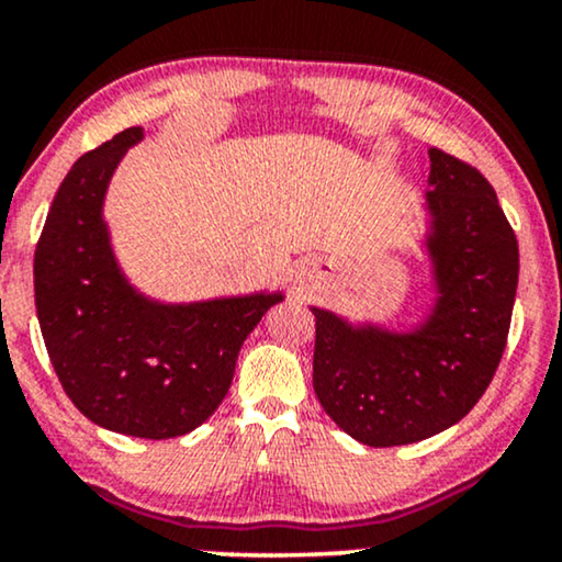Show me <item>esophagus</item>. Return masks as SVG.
<instances>
[{
    "instance_id": "esophagus-1",
    "label": "esophagus",
    "mask_w": 562,
    "mask_h": 562,
    "mask_svg": "<svg viewBox=\"0 0 562 562\" xmlns=\"http://www.w3.org/2000/svg\"><path fill=\"white\" fill-rule=\"evenodd\" d=\"M318 272V265H316V261H305V265H303V274H311V277H314Z\"/></svg>"
}]
</instances>
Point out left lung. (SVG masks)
I'll return each mask as SVG.
<instances>
[{"label": "left lung", "mask_w": 562, "mask_h": 562, "mask_svg": "<svg viewBox=\"0 0 562 562\" xmlns=\"http://www.w3.org/2000/svg\"><path fill=\"white\" fill-rule=\"evenodd\" d=\"M420 238L432 297L412 324L316 316L314 392L366 446L417 443L457 425L493 381L518 285V244L477 168L432 147Z\"/></svg>", "instance_id": "1"}]
</instances>
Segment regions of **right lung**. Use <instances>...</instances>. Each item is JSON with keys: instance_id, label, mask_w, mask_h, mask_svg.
Segmentation results:
<instances>
[{"instance_id": "add662e5", "label": "right lung", "mask_w": 562, "mask_h": 562, "mask_svg": "<svg viewBox=\"0 0 562 562\" xmlns=\"http://www.w3.org/2000/svg\"><path fill=\"white\" fill-rule=\"evenodd\" d=\"M142 126L75 162L35 248V314L64 392L88 420L134 438L199 428L228 394L246 337L282 290L166 303L119 265L105 194Z\"/></svg>"}]
</instances>
